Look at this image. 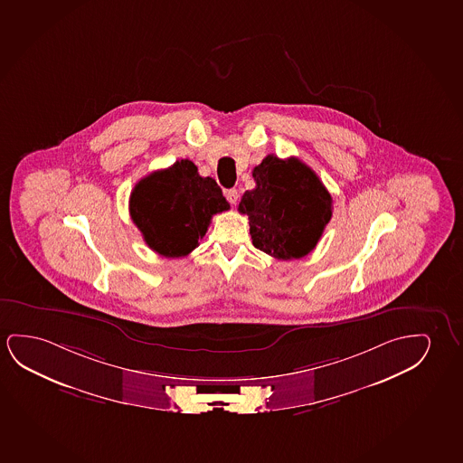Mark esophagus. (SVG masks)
I'll return each mask as SVG.
<instances>
[{
  "mask_svg": "<svg viewBox=\"0 0 463 463\" xmlns=\"http://www.w3.org/2000/svg\"><path fill=\"white\" fill-rule=\"evenodd\" d=\"M224 195H226V199H228L229 203H237V201H239V193H237V189H228L226 193H224Z\"/></svg>",
  "mask_w": 463,
  "mask_h": 463,
  "instance_id": "34e87169",
  "label": "esophagus"
}]
</instances>
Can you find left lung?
<instances>
[{
    "label": "left lung",
    "mask_w": 463,
    "mask_h": 463,
    "mask_svg": "<svg viewBox=\"0 0 463 463\" xmlns=\"http://www.w3.org/2000/svg\"><path fill=\"white\" fill-rule=\"evenodd\" d=\"M255 189L241 195L256 249L277 260H299L316 249L333 214V199L298 157L269 155L253 168Z\"/></svg>",
    "instance_id": "8db88e82"
}]
</instances>
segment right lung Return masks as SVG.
Here are the masks:
<instances>
[{"instance_id": "right-lung-1", "label": "right lung", "mask_w": 463, "mask_h": 463, "mask_svg": "<svg viewBox=\"0 0 463 463\" xmlns=\"http://www.w3.org/2000/svg\"><path fill=\"white\" fill-rule=\"evenodd\" d=\"M128 210L149 249L181 258L199 247L212 216L229 210V203L213 178H203L194 162L181 159L141 178Z\"/></svg>"}]
</instances>
